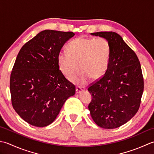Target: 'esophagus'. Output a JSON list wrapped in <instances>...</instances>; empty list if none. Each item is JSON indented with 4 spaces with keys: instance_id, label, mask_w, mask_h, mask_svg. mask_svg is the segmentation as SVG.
Segmentation results:
<instances>
[{
    "instance_id": "esophagus-1",
    "label": "esophagus",
    "mask_w": 154,
    "mask_h": 154,
    "mask_svg": "<svg viewBox=\"0 0 154 154\" xmlns=\"http://www.w3.org/2000/svg\"><path fill=\"white\" fill-rule=\"evenodd\" d=\"M84 89H85V88L84 86H77L76 88V93H80L82 90H84Z\"/></svg>"
}]
</instances>
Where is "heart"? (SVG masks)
I'll use <instances>...</instances> for the list:
<instances>
[{
  "label": "heart",
  "instance_id": "obj_1",
  "mask_svg": "<svg viewBox=\"0 0 154 154\" xmlns=\"http://www.w3.org/2000/svg\"><path fill=\"white\" fill-rule=\"evenodd\" d=\"M67 52L58 53L60 69L69 78L79 67V72L70 80L77 85H84L90 78L96 80L106 73L110 60L111 46L104 38L81 36L68 44Z\"/></svg>",
  "mask_w": 154,
  "mask_h": 154
}]
</instances>
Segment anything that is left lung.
I'll use <instances>...</instances> for the list:
<instances>
[{
	"mask_svg": "<svg viewBox=\"0 0 154 154\" xmlns=\"http://www.w3.org/2000/svg\"><path fill=\"white\" fill-rule=\"evenodd\" d=\"M107 39L111 56L106 73L91 83L88 105L94 122L104 129H114L125 124L138 111L143 91V78L136 53L118 34L91 33Z\"/></svg>",
	"mask_w": 154,
	"mask_h": 154,
	"instance_id": "left-lung-1",
	"label": "left lung"
}]
</instances>
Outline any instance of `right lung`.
Segmentation results:
<instances>
[{"label": "right lung", "mask_w": 154, "mask_h": 154, "mask_svg": "<svg viewBox=\"0 0 154 154\" xmlns=\"http://www.w3.org/2000/svg\"><path fill=\"white\" fill-rule=\"evenodd\" d=\"M73 32L45 30L22 47L10 78L12 107L36 127L52 123L76 87L59 69L58 55Z\"/></svg>", "instance_id": "obj_1"}]
</instances>
